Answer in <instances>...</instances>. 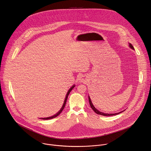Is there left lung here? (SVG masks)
Listing matches in <instances>:
<instances>
[{"label": "left lung", "mask_w": 151, "mask_h": 151, "mask_svg": "<svg viewBox=\"0 0 151 151\" xmlns=\"http://www.w3.org/2000/svg\"><path fill=\"white\" fill-rule=\"evenodd\" d=\"M129 47H130L131 48L134 49V47H133V46L131 44H129ZM89 104H90L91 107V108L92 109V110H93L96 114H100V115H102V116H113V115H116V114H119L120 113H121V112H119V113H118L109 114V113H104L101 112V111H98V110L93 106V104H92V101H91V98H90L89 96Z\"/></svg>", "instance_id": "1"}]
</instances>
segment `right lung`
Masks as SVG:
<instances>
[{
    "label": "right lung",
    "mask_w": 151,
    "mask_h": 151,
    "mask_svg": "<svg viewBox=\"0 0 151 151\" xmlns=\"http://www.w3.org/2000/svg\"><path fill=\"white\" fill-rule=\"evenodd\" d=\"M74 86H73L70 89V90L68 91V92H67V94H66V98H65V101H64V103H63V106H62V107L61 108V109L59 111V112L58 113H56L55 115H54V116H52V117H48V118H42V119H53V118H56V117H57L58 116H59L60 113H61V112L62 111V110H63V109H64V107H65V104H66V100H67V98H68V95H69V93H70V92L72 91V89L74 88Z\"/></svg>",
    "instance_id": "right-lung-1"
}]
</instances>
